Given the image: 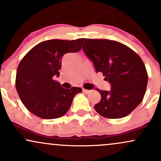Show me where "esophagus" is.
<instances>
[{
  "label": "esophagus",
  "instance_id": "34e87169",
  "mask_svg": "<svg viewBox=\"0 0 161 161\" xmlns=\"http://www.w3.org/2000/svg\"><path fill=\"white\" fill-rule=\"evenodd\" d=\"M82 91H83V92H84L85 94H89L90 92H92L91 90H87V89H85V88H84V89L82 90Z\"/></svg>",
  "mask_w": 161,
  "mask_h": 161
}]
</instances>
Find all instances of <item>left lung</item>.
Masks as SVG:
<instances>
[{
	"label": "left lung",
	"instance_id": "left-lung-1",
	"mask_svg": "<svg viewBox=\"0 0 161 161\" xmlns=\"http://www.w3.org/2000/svg\"><path fill=\"white\" fill-rule=\"evenodd\" d=\"M82 49L111 86L110 91L96 88L101 95L94 108L101 116L119 119L129 115L143 100L147 73L138 55L116 41L84 39Z\"/></svg>",
	"mask_w": 161,
	"mask_h": 161
}]
</instances>
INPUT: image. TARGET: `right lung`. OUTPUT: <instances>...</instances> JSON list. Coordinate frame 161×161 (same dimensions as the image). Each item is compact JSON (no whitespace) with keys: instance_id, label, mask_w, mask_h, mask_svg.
<instances>
[{"instance_id":"add662e5","label":"right lung","mask_w":161,"mask_h":161,"mask_svg":"<svg viewBox=\"0 0 161 161\" xmlns=\"http://www.w3.org/2000/svg\"><path fill=\"white\" fill-rule=\"evenodd\" d=\"M83 40L45 41L22 59L16 71V88L29 111L51 119L61 117L69 110L73 97L82 92V88H64L53 77L60 75L63 56L80 51Z\"/></svg>"}]
</instances>
